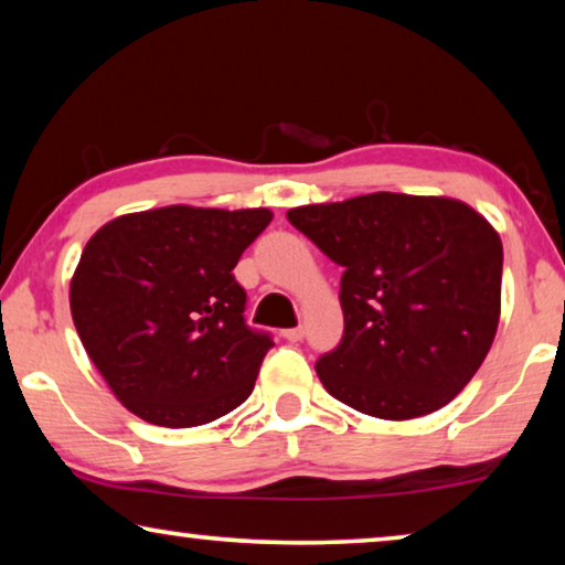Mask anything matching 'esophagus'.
I'll return each mask as SVG.
<instances>
[{"mask_svg": "<svg viewBox=\"0 0 565 565\" xmlns=\"http://www.w3.org/2000/svg\"><path fill=\"white\" fill-rule=\"evenodd\" d=\"M289 342H301L305 340V327H289V330L281 332Z\"/></svg>", "mask_w": 565, "mask_h": 565, "instance_id": "esophagus-1", "label": "esophagus"}]
</instances>
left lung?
<instances>
[{
    "mask_svg": "<svg viewBox=\"0 0 565 565\" xmlns=\"http://www.w3.org/2000/svg\"><path fill=\"white\" fill-rule=\"evenodd\" d=\"M344 268V332L317 360L330 395L403 420L446 406L477 373L500 322L502 243L449 198L373 192L286 213Z\"/></svg>",
    "mask_w": 565,
    "mask_h": 565,
    "instance_id": "1",
    "label": "left lung"
}]
</instances>
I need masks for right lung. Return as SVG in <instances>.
<instances>
[{"mask_svg": "<svg viewBox=\"0 0 565 565\" xmlns=\"http://www.w3.org/2000/svg\"><path fill=\"white\" fill-rule=\"evenodd\" d=\"M271 210L170 205L121 215L83 248L71 311L98 373L126 408L188 428L254 391L271 334L246 324L233 268Z\"/></svg>", "mask_w": 565, "mask_h": 565, "instance_id": "1", "label": "right lung"}]
</instances>
